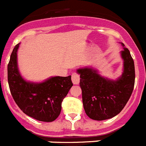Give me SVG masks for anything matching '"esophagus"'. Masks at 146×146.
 I'll return each instance as SVG.
<instances>
[{
    "label": "esophagus",
    "instance_id": "esophagus-1",
    "mask_svg": "<svg viewBox=\"0 0 146 146\" xmlns=\"http://www.w3.org/2000/svg\"><path fill=\"white\" fill-rule=\"evenodd\" d=\"M72 83L74 84H79L80 83V75L78 74V73H73L72 74Z\"/></svg>",
    "mask_w": 146,
    "mask_h": 146
}]
</instances>
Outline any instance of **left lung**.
<instances>
[{"label":"left lung","instance_id":"1","mask_svg":"<svg viewBox=\"0 0 146 146\" xmlns=\"http://www.w3.org/2000/svg\"><path fill=\"white\" fill-rule=\"evenodd\" d=\"M121 56L124 60L123 73L115 80L104 78L91 67L77 70L80 74L84 108L90 119L102 121L114 117L131 97L135 82L134 62L126 48L121 51Z\"/></svg>","mask_w":146,"mask_h":146}]
</instances>
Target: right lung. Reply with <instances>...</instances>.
Masks as SVG:
<instances>
[{
    "label": "right lung",
    "instance_id": "1",
    "mask_svg": "<svg viewBox=\"0 0 146 146\" xmlns=\"http://www.w3.org/2000/svg\"><path fill=\"white\" fill-rule=\"evenodd\" d=\"M16 44L7 66L8 83L13 99L26 115L41 121H54L60 115L62 102L73 84L71 75L52 77L42 83L26 81L20 74Z\"/></svg>",
    "mask_w": 146,
    "mask_h": 146
}]
</instances>
